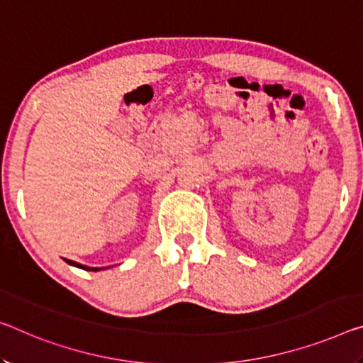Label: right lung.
I'll use <instances>...</instances> for the list:
<instances>
[{"label":"right lung","instance_id":"add662e5","mask_svg":"<svg viewBox=\"0 0 363 363\" xmlns=\"http://www.w3.org/2000/svg\"><path fill=\"white\" fill-rule=\"evenodd\" d=\"M66 260V258H65ZM69 264H72V267H77V268H80V269H87V272H100V269H105V268H94V267H85V264H80V263H77V262H72V260H66Z\"/></svg>","mask_w":363,"mask_h":363}]
</instances>
